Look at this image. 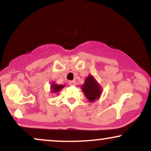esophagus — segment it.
I'll return each mask as SVG.
<instances>
[{"label":"esophagus","instance_id":"esophagus-1","mask_svg":"<svg viewBox=\"0 0 151 151\" xmlns=\"http://www.w3.org/2000/svg\"><path fill=\"white\" fill-rule=\"evenodd\" d=\"M69 84H70V85H71V86H74V85H76V81H74V80H73V81H69Z\"/></svg>","mask_w":151,"mask_h":151}]
</instances>
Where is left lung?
<instances>
[{
  "label": "left lung",
  "instance_id": "obj_1",
  "mask_svg": "<svg viewBox=\"0 0 151 151\" xmlns=\"http://www.w3.org/2000/svg\"><path fill=\"white\" fill-rule=\"evenodd\" d=\"M81 89L89 102H93L97 100L102 93L101 85L92 75H89L86 78Z\"/></svg>",
  "mask_w": 151,
  "mask_h": 151
}]
</instances>
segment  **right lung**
I'll return each mask as SVG.
<instances>
[{
	"label": "right lung",
	"instance_id": "1",
	"mask_svg": "<svg viewBox=\"0 0 151 151\" xmlns=\"http://www.w3.org/2000/svg\"><path fill=\"white\" fill-rule=\"evenodd\" d=\"M65 85H62V84H56L55 82H54V81H52L51 84V85H50L51 92L52 93H58L59 92H60V90L65 87Z\"/></svg>",
	"mask_w": 151,
	"mask_h": 151
}]
</instances>
